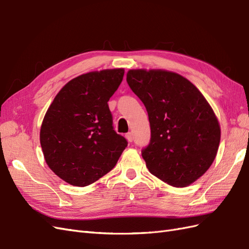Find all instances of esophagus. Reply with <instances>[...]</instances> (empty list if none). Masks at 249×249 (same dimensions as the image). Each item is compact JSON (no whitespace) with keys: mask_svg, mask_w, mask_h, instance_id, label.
Segmentation results:
<instances>
[{"mask_svg":"<svg viewBox=\"0 0 249 249\" xmlns=\"http://www.w3.org/2000/svg\"><path fill=\"white\" fill-rule=\"evenodd\" d=\"M125 138H126V140L129 141V142H133V134L131 132L126 133L125 134Z\"/></svg>","mask_w":249,"mask_h":249,"instance_id":"34e87169","label":"esophagus"}]
</instances>
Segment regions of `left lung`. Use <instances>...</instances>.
Wrapping results in <instances>:
<instances>
[{
	"label": "left lung",
	"mask_w": 249,
	"mask_h": 249,
	"mask_svg": "<svg viewBox=\"0 0 249 249\" xmlns=\"http://www.w3.org/2000/svg\"><path fill=\"white\" fill-rule=\"evenodd\" d=\"M126 82L144 104L150 142L142 150L149 172L173 187H187L210 168L220 142V125L205 96L180 74L130 70Z\"/></svg>",
	"instance_id": "obj_1"
}]
</instances>
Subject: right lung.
Masks as SVG:
<instances>
[{
    "mask_svg": "<svg viewBox=\"0 0 249 249\" xmlns=\"http://www.w3.org/2000/svg\"><path fill=\"white\" fill-rule=\"evenodd\" d=\"M124 69L90 71L57 93L40 127V144L51 170L72 186L96 182L115 166L126 140L113 130L108 102Z\"/></svg>",
    "mask_w": 249,
    "mask_h": 249,
    "instance_id": "1",
    "label": "right lung"
}]
</instances>
